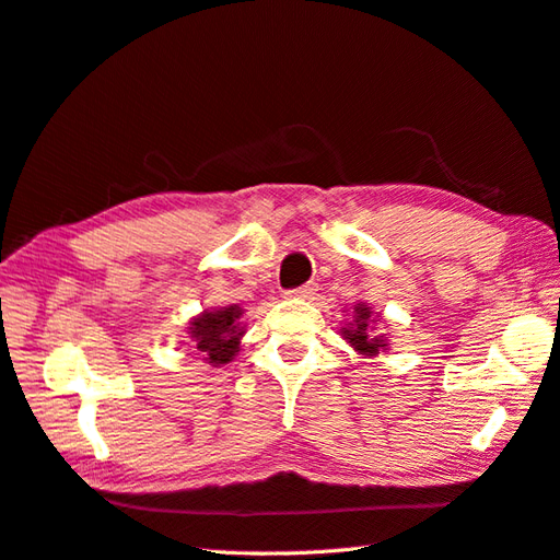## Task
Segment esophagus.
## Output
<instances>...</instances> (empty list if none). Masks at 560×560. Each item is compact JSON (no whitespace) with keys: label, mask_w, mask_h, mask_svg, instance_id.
<instances>
[{"label":"esophagus","mask_w":560,"mask_h":560,"mask_svg":"<svg viewBox=\"0 0 560 560\" xmlns=\"http://www.w3.org/2000/svg\"><path fill=\"white\" fill-rule=\"evenodd\" d=\"M315 291H317V283H303V287H299V289H291V291H287V295L289 299H311V295H315Z\"/></svg>","instance_id":"1"}]
</instances>
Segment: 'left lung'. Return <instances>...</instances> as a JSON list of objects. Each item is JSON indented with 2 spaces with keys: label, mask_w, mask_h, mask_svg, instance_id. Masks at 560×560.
Instances as JSON below:
<instances>
[{
  "label": "left lung",
  "mask_w": 560,
  "mask_h": 560,
  "mask_svg": "<svg viewBox=\"0 0 560 560\" xmlns=\"http://www.w3.org/2000/svg\"><path fill=\"white\" fill-rule=\"evenodd\" d=\"M375 317L377 315H373V311L365 303H355L351 323L347 327H341V335L351 343L353 351H359L361 355H368V359L387 349L385 337H373V329L377 323Z\"/></svg>",
  "instance_id": "obj_1"
}]
</instances>
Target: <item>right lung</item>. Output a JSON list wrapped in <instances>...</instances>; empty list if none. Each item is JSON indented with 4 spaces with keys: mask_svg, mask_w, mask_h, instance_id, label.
<instances>
[{
    "mask_svg": "<svg viewBox=\"0 0 560 560\" xmlns=\"http://www.w3.org/2000/svg\"><path fill=\"white\" fill-rule=\"evenodd\" d=\"M241 315V305H225L219 311H205L189 323V337H192L197 351L201 353V361L217 368L233 361L245 335Z\"/></svg>",
    "mask_w": 560,
    "mask_h": 560,
    "instance_id": "right-lung-1",
    "label": "right lung"
}]
</instances>
